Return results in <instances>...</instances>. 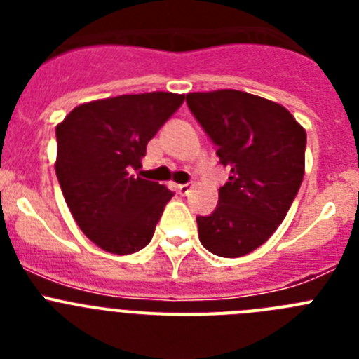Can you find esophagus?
Here are the masks:
<instances>
[{"label": "esophagus", "instance_id": "obj_1", "mask_svg": "<svg viewBox=\"0 0 359 359\" xmlns=\"http://www.w3.org/2000/svg\"><path fill=\"white\" fill-rule=\"evenodd\" d=\"M192 183H185V185H177V192H180V194L182 196H187L190 192V189H192Z\"/></svg>", "mask_w": 359, "mask_h": 359}]
</instances>
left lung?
<instances>
[{
  "label": "left lung",
  "mask_w": 359,
  "mask_h": 359,
  "mask_svg": "<svg viewBox=\"0 0 359 359\" xmlns=\"http://www.w3.org/2000/svg\"><path fill=\"white\" fill-rule=\"evenodd\" d=\"M187 104L230 177L199 241L219 257H243L271 237L297 196L306 165V131L290 111L237 90L189 93Z\"/></svg>",
  "instance_id": "1"
}]
</instances>
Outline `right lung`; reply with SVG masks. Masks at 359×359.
<instances>
[{
    "instance_id": "1",
    "label": "right lung",
    "mask_w": 359,
    "mask_h": 359,
    "mask_svg": "<svg viewBox=\"0 0 359 359\" xmlns=\"http://www.w3.org/2000/svg\"><path fill=\"white\" fill-rule=\"evenodd\" d=\"M185 100L152 91L77 106L55 128V174L73 219L98 248L129 255L152 239L172 192L135 177L147 142Z\"/></svg>"
}]
</instances>
